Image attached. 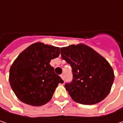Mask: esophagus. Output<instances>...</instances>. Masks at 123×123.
<instances>
[{"mask_svg": "<svg viewBox=\"0 0 123 123\" xmlns=\"http://www.w3.org/2000/svg\"><path fill=\"white\" fill-rule=\"evenodd\" d=\"M60 76H61V78H62V80H64V74H62Z\"/></svg>", "mask_w": 123, "mask_h": 123, "instance_id": "esophagus-1", "label": "esophagus"}]
</instances>
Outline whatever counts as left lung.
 <instances>
[{
	"mask_svg": "<svg viewBox=\"0 0 123 123\" xmlns=\"http://www.w3.org/2000/svg\"><path fill=\"white\" fill-rule=\"evenodd\" d=\"M60 53L72 68L73 80L65 84V87L74 101L92 105L108 96L114 81V72L104 57L81 43L62 48Z\"/></svg>",
	"mask_w": 123,
	"mask_h": 123,
	"instance_id": "obj_1",
	"label": "left lung"
}]
</instances>
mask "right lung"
I'll return each mask as SVG.
<instances>
[{
    "label": "right lung",
    "instance_id": "add662e5",
    "mask_svg": "<svg viewBox=\"0 0 123 123\" xmlns=\"http://www.w3.org/2000/svg\"><path fill=\"white\" fill-rule=\"evenodd\" d=\"M58 47L36 43L22 52L10 68L9 81L17 97L26 104L40 106L51 100L62 78L49 64L59 55Z\"/></svg>",
    "mask_w": 123,
    "mask_h": 123
}]
</instances>
